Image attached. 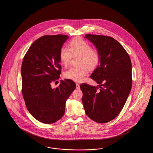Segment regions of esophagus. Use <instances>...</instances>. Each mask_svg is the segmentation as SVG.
I'll use <instances>...</instances> for the list:
<instances>
[{
    "label": "esophagus",
    "instance_id": "obj_1",
    "mask_svg": "<svg viewBox=\"0 0 153 153\" xmlns=\"http://www.w3.org/2000/svg\"><path fill=\"white\" fill-rule=\"evenodd\" d=\"M76 89H80V84L79 83H77V82H76Z\"/></svg>",
    "mask_w": 153,
    "mask_h": 153
}]
</instances>
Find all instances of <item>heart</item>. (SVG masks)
<instances>
[{
    "label": "heart",
    "mask_w": 153,
    "mask_h": 153,
    "mask_svg": "<svg viewBox=\"0 0 153 153\" xmlns=\"http://www.w3.org/2000/svg\"><path fill=\"white\" fill-rule=\"evenodd\" d=\"M79 56V68L71 67L64 73V77L77 82H81L85 79L88 69L93 70L99 64L100 56L92 49V46L81 38H75L69 44V48L63 46L59 51V58L64 65L67 66L73 57Z\"/></svg>",
    "instance_id": "obj_1"
}]
</instances>
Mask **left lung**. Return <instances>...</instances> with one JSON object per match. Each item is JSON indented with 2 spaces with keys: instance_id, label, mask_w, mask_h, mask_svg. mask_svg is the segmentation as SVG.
Here are the masks:
<instances>
[{
  "instance_id": "1",
  "label": "left lung",
  "mask_w": 153,
  "mask_h": 153,
  "mask_svg": "<svg viewBox=\"0 0 153 153\" xmlns=\"http://www.w3.org/2000/svg\"><path fill=\"white\" fill-rule=\"evenodd\" d=\"M100 56V64L91 79L99 88L81 84L82 101L86 114L99 123L115 119L123 109L132 87L131 59L123 47L109 36L86 34Z\"/></svg>"
}]
</instances>
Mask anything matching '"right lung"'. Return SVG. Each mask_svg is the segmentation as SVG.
<instances>
[{"label": "right lung", "instance_id": "1", "mask_svg": "<svg viewBox=\"0 0 153 153\" xmlns=\"http://www.w3.org/2000/svg\"><path fill=\"white\" fill-rule=\"evenodd\" d=\"M68 38L62 34L39 38L22 61V93L26 106L44 123H53L63 117L66 100L76 87L72 80L65 79L57 87L51 88V82L60 78L59 51Z\"/></svg>", "mask_w": 153, "mask_h": 153}]
</instances>
